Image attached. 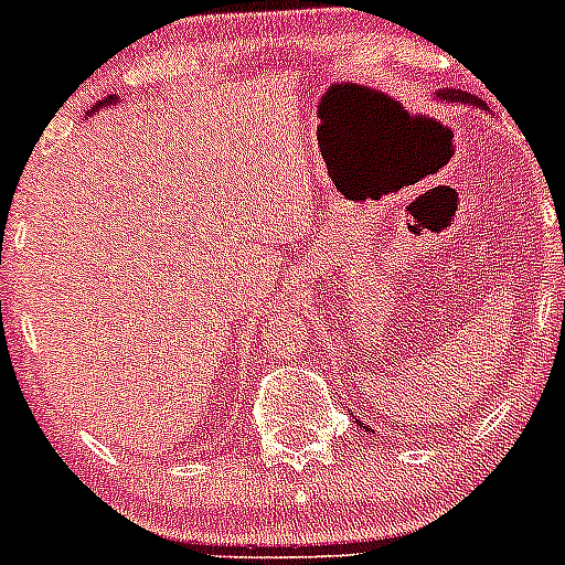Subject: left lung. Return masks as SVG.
I'll use <instances>...</instances> for the list:
<instances>
[{"mask_svg":"<svg viewBox=\"0 0 565 565\" xmlns=\"http://www.w3.org/2000/svg\"><path fill=\"white\" fill-rule=\"evenodd\" d=\"M437 98H440V100H461V104H476V106L483 108L481 100L472 98V95H467V93H461V89H443V93H437ZM366 429H369V426H366Z\"/></svg>","mask_w":565,"mask_h":565,"instance_id":"obj_1","label":"left lung"}]
</instances>
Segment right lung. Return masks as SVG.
<instances>
[{
    "label": "right lung",
    "mask_w": 565,
    "mask_h": 565,
    "mask_svg": "<svg viewBox=\"0 0 565 565\" xmlns=\"http://www.w3.org/2000/svg\"><path fill=\"white\" fill-rule=\"evenodd\" d=\"M106 104H111V100H104V104H98V106H106ZM98 106H95V108H98Z\"/></svg>",
    "instance_id": "obj_1"
}]
</instances>
